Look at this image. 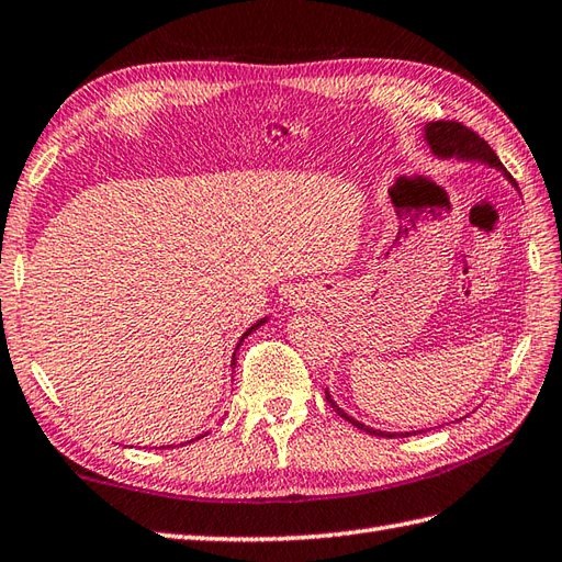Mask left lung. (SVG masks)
<instances>
[{
    "instance_id": "left-lung-1",
    "label": "left lung",
    "mask_w": 562,
    "mask_h": 562,
    "mask_svg": "<svg viewBox=\"0 0 562 562\" xmlns=\"http://www.w3.org/2000/svg\"><path fill=\"white\" fill-rule=\"evenodd\" d=\"M426 139L430 144V148L438 156L442 158H479V160H485V164L493 166V168H501L503 170V164L501 158L495 156V151L491 148V144L483 139L481 134L473 132L471 127H467V124L461 122H454V120H438V122H430L426 127ZM507 180H513V176L509 172H505ZM515 182V180H513ZM517 184V182H515ZM327 402L336 408V414H339L341 418H346L348 423H353L356 428L366 430L370 435H378V438H396V435H402V438H408V435H416V432H384V430H372L368 426H363V423H358L356 418H351L348 414H344V411L334 404V398L329 396L327 392Z\"/></svg>"
}]
</instances>
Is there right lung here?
Returning <instances> with one entry per match:
<instances>
[{
  "mask_svg": "<svg viewBox=\"0 0 562 562\" xmlns=\"http://www.w3.org/2000/svg\"><path fill=\"white\" fill-rule=\"evenodd\" d=\"M255 327H259V324H255ZM255 327H252V329H255ZM252 329H247V334H249V331H252ZM247 334H245V336H247ZM199 438H202V435H199ZM199 438H196V440H199Z\"/></svg>",
  "mask_w": 562,
  "mask_h": 562,
  "instance_id": "add662e5",
  "label": "right lung"
}]
</instances>
